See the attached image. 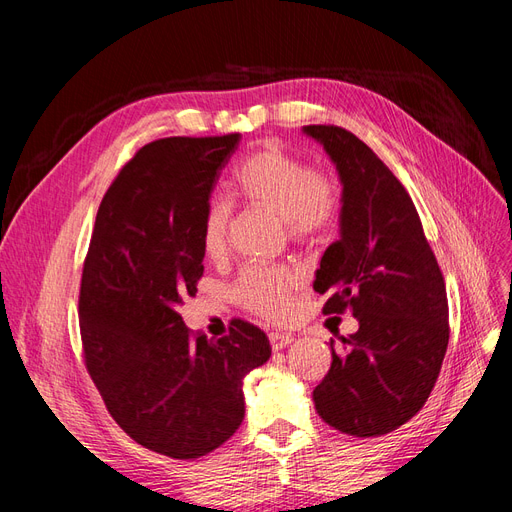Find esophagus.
Returning a JSON list of instances; mask_svg holds the SVG:
<instances>
[{
  "instance_id": "obj_1",
  "label": "esophagus",
  "mask_w": 512,
  "mask_h": 512,
  "mask_svg": "<svg viewBox=\"0 0 512 512\" xmlns=\"http://www.w3.org/2000/svg\"><path fill=\"white\" fill-rule=\"evenodd\" d=\"M269 342L273 350H284L286 346H290L294 342V337L290 333H280V331H273L269 333Z\"/></svg>"
}]
</instances>
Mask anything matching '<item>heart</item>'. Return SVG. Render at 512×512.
<instances>
[{
  "label": "heart",
  "instance_id": "heart-1",
  "mask_svg": "<svg viewBox=\"0 0 512 512\" xmlns=\"http://www.w3.org/2000/svg\"><path fill=\"white\" fill-rule=\"evenodd\" d=\"M232 192L245 205L280 215L294 239L322 235L335 222L339 209L331 177L275 143L254 149L237 166ZM228 230L230 205L226 200H211L200 224V245L207 256L218 258L226 252ZM299 282L301 275L294 269L252 265L239 273L235 294L252 312L269 320H284L292 312Z\"/></svg>",
  "mask_w": 512,
  "mask_h": 512
}]
</instances>
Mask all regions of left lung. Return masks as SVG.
<instances>
[{"label": "left lung", "instance_id": "1", "mask_svg": "<svg viewBox=\"0 0 512 512\" xmlns=\"http://www.w3.org/2000/svg\"><path fill=\"white\" fill-rule=\"evenodd\" d=\"M303 132L329 153L342 181L339 239L316 271L324 314L350 309L359 331L331 342L314 389L324 423L356 438L384 436L425 406L448 346L444 277L404 185L361 138L337 126Z\"/></svg>", "mask_w": 512, "mask_h": 512}]
</instances>
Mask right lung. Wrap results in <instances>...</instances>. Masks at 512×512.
I'll return each instance as SVG.
<instances>
[{"mask_svg": "<svg viewBox=\"0 0 512 512\" xmlns=\"http://www.w3.org/2000/svg\"><path fill=\"white\" fill-rule=\"evenodd\" d=\"M241 134L170 136L136 151L106 190L83 265V356L106 410L153 453L196 459L243 421V378L269 361L241 318L207 339L179 305L203 277L200 224Z\"/></svg>", "mask_w": 512, "mask_h": 512, "instance_id": "right-lung-1", "label": "right lung"}]
</instances>
